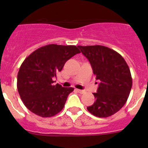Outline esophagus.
Returning a JSON list of instances; mask_svg holds the SVG:
<instances>
[{"label":"esophagus","mask_w":148,"mask_h":148,"mask_svg":"<svg viewBox=\"0 0 148 148\" xmlns=\"http://www.w3.org/2000/svg\"><path fill=\"white\" fill-rule=\"evenodd\" d=\"M76 91L78 92H79V93L81 94H83L84 93V90H78V89H76Z\"/></svg>","instance_id":"34e87169"}]
</instances>
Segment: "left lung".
Instances as JSON below:
<instances>
[{"mask_svg": "<svg viewBox=\"0 0 148 148\" xmlns=\"http://www.w3.org/2000/svg\"><path fill=\"white\" fill-rule=\"evenodd\" d=\"M78 47L90 61L95 79L100 81L93 93L95 101L87 110L100 118L115 114L125 105L132 88L127 64L119 53L104 46Z\"/></svg>", "mask_w": 148, "mask_h": 148, "instance_id": "left-lung-1", "label": "left lung"}]
</instances>
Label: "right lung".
<instances>
[{
	"label": "right lung",
	"mask_w": 148,
	"mask_h": 148,
	"mask_svg": "<svg viewBox=\"0 0 148 148\" xmlns=\"http://www.w3.org/2000/svg\"><path fill=\"white\" fill-rule=\"evenodd\" d=\"M79 53L75 46L49 44L34 51L23 61L18 73L17 87L27 109L44 118L61 112L74 88L55 84L53 78L62 70L67 60Z\"/></svg>",
	"instance_id": "1"
}]
</instances>
